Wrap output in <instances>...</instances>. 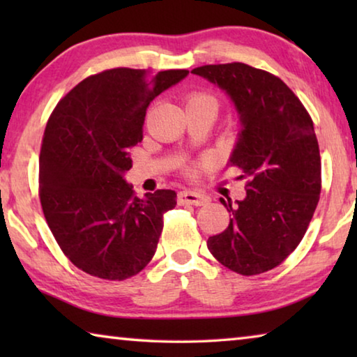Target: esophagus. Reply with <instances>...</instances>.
Segmentation results:
<instances>
[{
    "mask_svg": "<svg viewBox=\"0 0 357 357\" xmlns=\"http://www.w3.org/2000/svg\"><path fill=\"white\" fill-rule=\"evenodd\" d=\"M179 204H193V206H204L209 203V197L203 195V193L183 190L178 193Z\"/></svg>",
    "mask_w": 357,
    "mask_h": 357,
    "instance_id": "1",
    "label": "esophagus"
}]
</instances>
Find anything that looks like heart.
Listing matches in <instances>:
<instances>
[{
  "label": "heart",
  "mask_w": 357,
  "mask_h": 357,
  "mask_svg": "<svg viewBox=\"0 0 357 357\" xmlns=\"http://www.w3.org/2000/svg\"><path fill=\"white\" fill-rule=\"evenodd\" d=\"M185 105L187 107L206 105V107H211V108H214V110H217V100H215L214 96H211L209 93H192V94H189V96H187V99H185ZM200 165H203V164H200ZM200 165H198V167H200ZM195 172H197V167L189 168L190 174H193Z\"/></svg>",
  "instance_id": "heart-1"
}]
</instances>
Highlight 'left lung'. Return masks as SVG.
<instances>
[{
	"instance_id": "1",
	"label": "left lung",
	"mask_w": 357,
	"mask_h": 357,
	"mask_svg": "<svg viewBox=\"0 0 357 357\" xmlns=\"http://www.w3.org/2000/svg\"><path fill=\"white\" fill-rule=\"evenodd\" d=\"M225 89L243 130L229 167L245 181L243 202L220 200L231 214L208 239L217 261L257 275L285 261L304 238L321 193V157L309 112L279 77L244 63L192 70Z\"/></svg>"
}]
</instances>
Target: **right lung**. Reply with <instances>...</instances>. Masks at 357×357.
<instances>
[{"mask_svg":"<svg viewBox=\"0 0 357 357\" xmlns=\"http://www.w3.org/2000/svg\"><path fill=\"white\" fill-rule=\"evenodd\" d=\"M187 74L99 72L72 88L48 118L39 155L40 206L63 253L83 273L126 280L154 257L176 192L138 198L123 174L143 140L148 105Z\"/></svg>","mask_w":357,"mask_h":357,"instance_id":"right-lung-1","label":"right lung"}]
</instances>
